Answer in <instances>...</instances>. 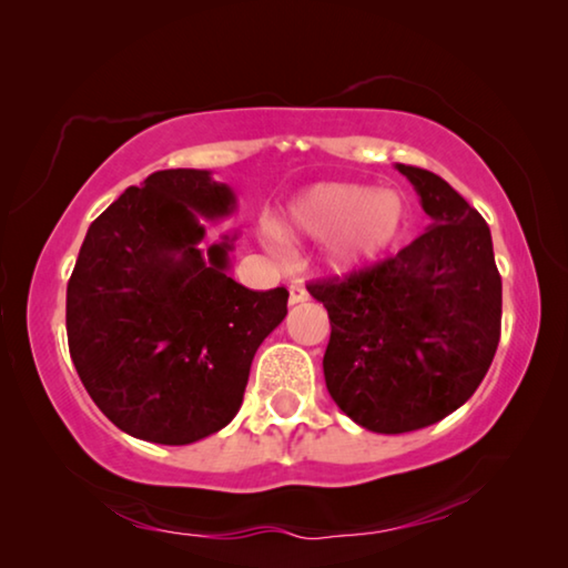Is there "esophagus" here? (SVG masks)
I'll use <instances>...</instances> for the list:
<instances>
[{
  "label": "esophagus",
  "instance_id": "34e87169",
  "mask_svg": "<svg viewBox=\"0 0 568 568\" xmlns=\"http://www.w3.org/2000/svg\"><path fill=\"white\" fill-rule=\"evenodd\" d=\"M303 301H308V291H305V285L293 283L291 287H287V303L295 305V303H303Z\"/></svg>",
  "mask_w": 568,
  "mask_h": 568
}]
</instances>
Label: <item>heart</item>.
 Listing matches in <instances>:
<instances>
[{
    "label": "heart",
    "instance_id": "heart-1",
    "mask_svg": "<svg viewBox=\"0 0 568 568\" xmlns=\"http://www.w3.org/2000/svg\"><path fill=\"white\" fill-rule=\"evenodd\" d=\"M404 224V202L397 192H374L362 184H316L285 206L277 232L285 240L333 237L326 263L336 273H351L372 263L397 240ZM277 250L275 240H267Z\"/></svg>",
    "mask_w": 568,
    "mask_h": 568
}]
</instances>
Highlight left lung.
I'll return each instance as SVG.
<instances>
[{
  "label": "left lung",
  "instance_id": "left-lung-1",
  "mask_svg": "<svg viewBox=\"0 0 568 568\" xmlns=\"http://www.w3.org/2000/svg\"><path fill=\"white\" fill-rule=\"evenodd\" d=\"M432 224L374 267L308 285L331 318L323 376L356 425L402 435L473 397L500 341L490 230L443 176L397 164Z\"/></svg>",
  "mask_w": 568,
  "mask_h": 568
}]
</instances>
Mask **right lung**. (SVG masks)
Segmentation results:
<instances>
[{
  "label": "right lung",
  "mask_w": 568,
  "mask_h": 568,
  "mask_svg": "<svg viewBox=\"0 0 568 568\" xmlns=\"http://www.w3.org/2000/svg\"><path fill=\"white\" fill-rule=\"evenodd\" d=\"M237 200L204 169L129 186L88 227L68 283V346L80 382L125 435L192 445L240 412L257 346L281 326L287 291L227 275L237 235L202 247V220Z\"/></svg>",
  "instance_id": "add662e5"
}]
</instances>
